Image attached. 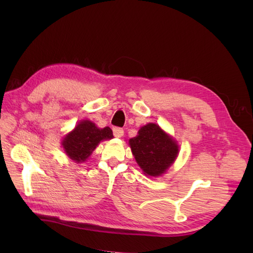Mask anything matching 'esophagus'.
<instances>
[{"label": "esophagus", "instance_id": "obj_1", "mask_svg": "<svg viewBox=\"0 0 253 253\" xmlns=\"http://www.w3.org/2000/svg\"><path fill=\"white\" fill-rule=\"evenodd\" d=\"M113 133H114V136H115V137H118V138H120V137H122V136L125 135L124 128L118 127V126L113 127Z\"/></svg>", "mask_w": 253, "mask_h": 253}]
</instances>
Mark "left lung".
<instances>
[{"instance_id":"obj_1","label":"left lung","mask_w":253,"mask_h":253,"mask_svg":"<svg viewBox=\"0 0 253 253\" xmlns=\"http://www.w3.org/2000/svg\"><path fill=\"white\" fill-rule=\"evenodd\" d=\"M128 142L137 164L151 176L162 175L178 154V145L154 124L142 126Z\"/></svg>"}]
</instances>
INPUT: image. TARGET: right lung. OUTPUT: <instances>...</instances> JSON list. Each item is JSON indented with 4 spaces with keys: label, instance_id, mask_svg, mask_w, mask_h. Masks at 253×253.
<instances>
[{
    "label": "right lung",
    "instance_id": "right-lung-1",
    "mask_svg": "<svg viewBox=\"0 0 253 253\" xmlns=\"http://www.w3.org/2000/svg\"><path fill=\"white\" fill-rule=\"evenodd\" d=\"M111 138L113 132L109 126L98 128L91 121L83 120L72 133L66 135L62 144L68 156L75 162L82 163L93 153L99 142Z\"/></svg>",
    "mask_w": 253,
    "mask_h": 253
}]
</instances>
